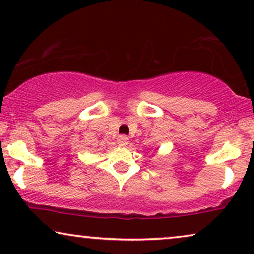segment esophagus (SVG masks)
Instances as JSON below:
<instances>
[{"label":"esophagus","instance_id":"34e87169","mask_svg":"<svg viewBox=\"0 0 254 254\" xmlns=\"http://www.w3.org/2000/svg\"><path fill=\"white\" fill-rule=\"evenodd\" d=\"M128 137L126 136H119V138H118V144L120 145V147H126V145L128 144Z\"/></svg>","mask_w":254,"mask_h":254}]
</instances>
